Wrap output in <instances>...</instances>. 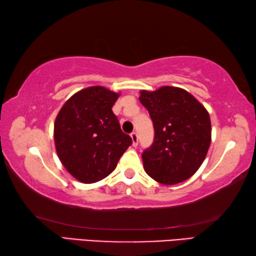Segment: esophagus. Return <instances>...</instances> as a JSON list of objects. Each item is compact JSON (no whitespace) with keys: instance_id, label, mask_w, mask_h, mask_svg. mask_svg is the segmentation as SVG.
<instances>
[{"instance_id":"esophagus-1","label":"esophagus","mask_w":256,"mask_h":256,"mask_svg":"<svg viewBox=\"0 0 256 256\" xmlns=\"http://www.w3.org/2000/svg\"><path fill=\"white\" fill-rule=\"evenodd\" d=\"M131 138H132L133 146H138V134H136V132H132V133H131Z\"/></svg>"}]
</instances>
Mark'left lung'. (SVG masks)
I'll return each mask as SVG.
<instances>
[{"mask_svg":"<svg viewBox=\"0 0 256 256\" xmlns=\"http://www.w3.org/2000/svg\"><path fill=\"white\" fill-rule=\"evenodd\" d=\"M138 99L148 110L154 128V144L142 154L146 172L164 185L188 180L209 150V112L192 94L177 86L142 90Z\"/></svg>","mask_w":256,"mask_h":256,"instance_id":"obj_1","label":"left lung"}]
</instances>
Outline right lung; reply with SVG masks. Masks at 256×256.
<instances>
[{"mask_svg":"<svg viewBox=\"0 0 256 256\" xmlns=\"http://www.w3.org/2000/svg\"><path fill=\"white\" fill-rule=\"evenodd\" d=\"M118 97L120 94L105 86H89L73 94L56 116V152L66 170L81 183L107 177L132 144L112 110Z\"/></svg>","mask_w":256,"mask_h":256,"instance_id":"obj_1","label":"right lung"}]
</instances>
